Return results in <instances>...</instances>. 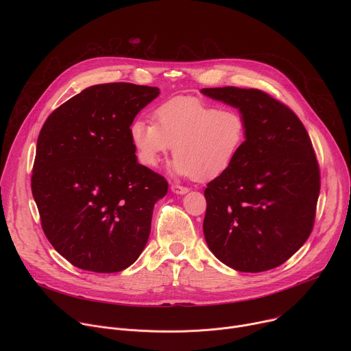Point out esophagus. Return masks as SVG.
<instances>
[{"mask_svg":"<svg viewBox=\"0 0 351 351\" xmlns=\"http://www.w3.org/2000/svg\"><path fill=\"white\" fill-rule=\"evenodd\" d=\"M171 190H172L175 194H186V193L189 191L187 187L180 186V184H171Z\"/></svg>","mask_w":351,"mask_h":351,"instance_id":"34e87169","label":"esophagus"}]
</instances>
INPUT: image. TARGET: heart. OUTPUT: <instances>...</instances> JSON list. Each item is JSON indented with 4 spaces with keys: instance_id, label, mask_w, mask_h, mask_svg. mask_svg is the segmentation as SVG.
<instances>
[{
    "instance_id": "b5f03b06",
    "label": "heart",
    "mask_w": 351,
    "mask_h": 351,
    "mask_svg": "<svg viewBox=\"0 0 351 351\" xmlns=\"http://www.w3.org/2000/svg\"><path fill=\"white\" fill-rule=\"evenodd\" d=\"M154 119H134L130 125L140 162L154 168L173 147L172 172L198 182L223 173L245 140V118L239 110L193 98L169 99L156 110Z\"/></svg>"
}]
</instances>
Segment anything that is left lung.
Wrapping results in <instances>:
<instances>
[{"label": "left lung", "mask_w": 351, "mask_h": 351, "mask_svg": "<svg viewBox=\"0 0 351 351\" xmlns=\"http://www.w3.org/2000/svg\"><path fill=\"white\" fill-rule=\"evenodd\" d=\"M202 93L237 108L247 126L234 162L204 190L208 248L240 272L276 268L313 232L321 176L311 138L297 115L263 90Z\"/></svg>", "instance_id": "obj_1"}]
</instances>
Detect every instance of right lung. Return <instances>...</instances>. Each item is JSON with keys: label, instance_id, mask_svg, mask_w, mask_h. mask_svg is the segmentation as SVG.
<instances>
[{"label": "right lung", "instance_id": "add662e5", "mask_svg": "<svg viewBox=\"0 0 351 351\" xmlns=\"http://www.w3.org/2000/svg\"><path fill=\"white\" fill-rule=\"evenodd\" d=\"M158 87L107 83L84 88L44 122L32 193L41 228L72 265L112 274L130 267L152 230L164 176L137 162L134 117Z\"/></svg>", "mask_w": 351, "mask_h": 351}]
</instances>
